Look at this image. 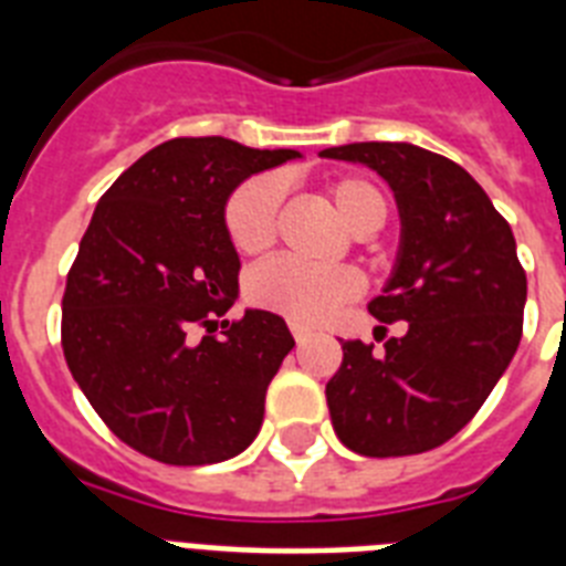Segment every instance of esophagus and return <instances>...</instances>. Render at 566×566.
I'll return each instance as SVG.
<instances>
[{
    "label": "esophagus",
    "mask_w": 566,
    "mask_h": 566,
    "mask_svg": "<svg viewBox=\"0 0 566 566\" xmlns=\"http://www.w3.org/2000/svg\"><path fill=\"white\" fill-rule=\"evenodd\" d=\"M291 332H293V337H296V344H305V340H311V337H314V332H311L308 326L296 323V319L291 323Z\"/></svg>",
    "instance_id": "1"
}]
</instances>
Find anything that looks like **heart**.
<instances>
[{
    "label": "heart",
    "instance_id": "1",
    "mask_svg": "<svg viewBox=\"0 0 566 566\" xmlns=\"http://www.w3.org/2000/svg\"><path fill=\"white\" fill-rule=\"evenodd\" d=\"M323 196L337 220L355 238H367L387 222L390 202L385 190L364 176H335L323 185ZM282 185L273 176L243 181L226 202V231L234 249L255 255L275 240ZM358 275L349 266H311L300 258L282 255L255 266L249 275V300L296 323H323L344 302L358 296Z\"/></svg>",
    "mask_w": 566,
    "mask_h": 566
}]
</instances>
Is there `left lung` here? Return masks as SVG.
I'll use <instances>...</instances> for the list:
<instances>
[{
    "label": "left lung",
    "instance_id": "obj_1",
    "mask_svg": "<svg viewBox=\"0 0 566 566\" xmlns=\"http://www.w3.org/2000/svg\"><path fill=\"white\" fill-rule=\"evenodd\" d=\"M323 158L355 161L390 185L402 243L378 323L405 318L385 349L346 340L326 385L337 438L358 455H420L473 420L517 353L526 270L482 185L455 161L413 144H346ZM381 340H384V326Z\"/></svg>",
    "mask_w": 566,
    "mask_h": 566
}]
</instances>
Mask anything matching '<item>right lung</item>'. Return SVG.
I'll return each mask as SVG.
<instances>
[{
    "label": "right lung",
    "mask_w": 566,
    "mask_h": 566,
    "mask_svg": "<svg viewBox=\"0 0 566 566\" xmlns=\"http://www.w3.org/2000/svg\"><path fill=\"white\" fill-rule=\"evenodd\" d=\"M291 158L300 153L176 137L96 205L66 275L61 346L93 411L140 455L217 464L255 440L293 335L270 311L226 319L213 335V317L238 300L226 202L252 172Z\"/></svg>",
    "instance_id": "obj_1"
}]
</instances>
